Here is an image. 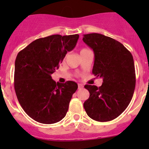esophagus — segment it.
Returning a JSON list of instances; mask_svg holds the SVG:
<instances>
[{
	"mask_svg": "<svg viewBox=\"0 0 149 149\" xmlns=\"http://www.w3.org/2000/svg\"><path fill=\"white\" fill-rule=\"evenodd\" d=\"M78 88H79V89H81V88H83V85L81 84H78Z\"/></svg>",
	"mask_w": 149,
	"mask_h": 149,
	"instance_id": "1",
	"label": "esophagus"
}]
</instances>
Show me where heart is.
<instances>
[{
  "label": "heart",
  "mask_w": 149,
  "mask_h": 149,
  "mask_svg": "<svg viewBox=\"0 0 149 149\" xmlns=\"http://www.w3.org/2000/svg\"><path fill=\"white\" fill-rule=\"evenodd\" d=\"M86 49H82L81 50V52H82V51H84V50H86Z\"/></svg>",
  "instance_id": "1"
}]
</instances>
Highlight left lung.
Returning a JSON list of instances; mask_svg holds the SVG:
<instances>
[{"label":"left lung","mask_w":149,"mask_h":149,"mask_svg":"<svg viewBox=\"0 0 149 149\" xmlns=\"http://www.w3.org/2000/svg\"><path fill=\"white\" fill-rule=\"evenodd\" d=\"M83 41L94 51L93 74L103 79L100 87L84 86L90 96L84 107L94 120H112L127 107L134 93L136 71L133 55L120 42L98 33L84 34Z\"/></svg>","instance_id":"left-lung-1"}]
</instances>
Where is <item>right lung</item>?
<instances>
[{
  "label": "right lung",
  "instance_id": "right-lung-1",
  "mask_svg": "<svg viewBox=\"0 0 149 149\" xmlns=\"http://www.w3.org/2000/svg\"><path fill=\"white\" fill-rule=\"evenodd\" d=\"M79 38V34L48 36L34 40L18 53L15 91L24 112L35 121L53 124L65 118L78 84L71 81L56 83L51 75Z\"/></svg>",
  "mask_w": 149,
  "mask_h": 149
}]
</instances>
